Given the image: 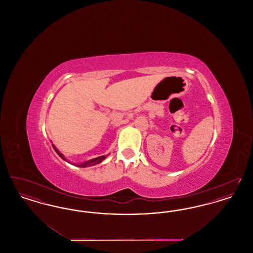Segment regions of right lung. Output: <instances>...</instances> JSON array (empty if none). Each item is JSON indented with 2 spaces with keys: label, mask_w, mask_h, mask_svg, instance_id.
<instances>
[{
  "label": "right lung",
  "mask_w": 253,
  "mask_h": 253,
  "mask_svg": "<svg viewBox=\"0 0 253 253\" xmlns=\"http://www.w3.org/2000/svg\"><path fill=\"white\" fill-rule=\"evenodd\" d=\"M53 148H54V150L56 151V153L60 156L63 160H65V161H67V162H69L65 157H63L61 154H60V152L55 148V146L53 145ZM106 158V156H102V157H96V158H93V159H91V160H88V161H86V162H84V163H81V164H76V163H73V165H76V166H78V167H82V168H85V167H90V166H94V165H96V164H99L100 162H102L104 159ZM70 163V162H69Z\"/></svg>",
  "instance_id": "obj_1"
}]
</instances>
